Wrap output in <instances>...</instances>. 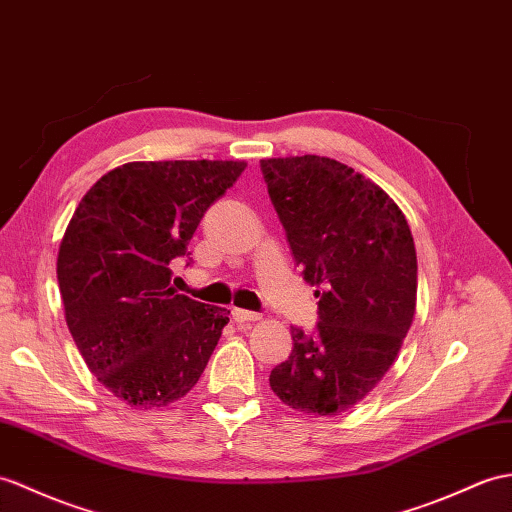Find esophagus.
Wrapping results in <instances>:
<instances>
[{"label":"esophagus","instance_id":"obj_1","mask_svg":"<svg viewBox=\"0 0 512 512\" xmlns=\"http://www.w3.org/2000/svg\"><path fill=\"white\" fill-rule=\"evenodd\" d=\"M231 316H233L235 323H253V320H259V318H261V314L248 312V310H240V307H233Z\"/></svg>","mask_w":512,"mask_h":512}]
</instances>
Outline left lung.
Masks as SVG:
<instances>
[{
  "instance_id": "8db88e82",
  "label": "left lung",
  "mask_w": 512,
  "mask_h": 512,
  "mask_svg": "<svg viewBox=\"0 0 512 512\" xmlns=\"http://www.w3.org/2000/svg\"><path fill=\"white\" fill-rule=\"evenodd\" d=\"M268 194L318 299L314 336L292 327L270 388L294 410L347 412L392 362L417 310V251L397 202L329 157L261 159Z\"/></svg>"
}]
</instances>
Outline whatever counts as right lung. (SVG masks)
<instances>
[{"label":"right lung","mask_w":512,"mask_h":512,"mask_svg":"<svg viewBox=\"0 0 512 512\" xmlns=\"http://www.w3.org/2000/svg\"><path fill=\"white\" fill-rule=\"evenodd\" d=\"M244 161H133L106 172L71 216L56 275L65 320L89 371L135 408L196 386L229 323L170 285L174 259Z\"/></svg>","instance_id":"obj_1"}]
</instances>
